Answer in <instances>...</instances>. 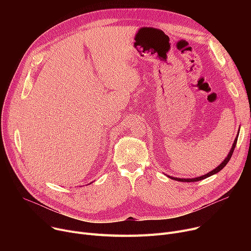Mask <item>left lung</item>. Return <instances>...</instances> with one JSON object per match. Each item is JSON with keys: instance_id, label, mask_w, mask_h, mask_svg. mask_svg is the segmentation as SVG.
<instances>
[{"instance_id": "8db88e82", "label": "left lung", "mask_w": 251, "mask_h": 251, "mask_svg": "<svg viewBox=\"0 0 251 251\" xmlns=\"http://www.w3.org/2000/svg\"><path fill=\"white\" fill-rule=\"evenodd\" d=\"M239 131H240V127H239V130H238V133H237V136H236V138H235V140H234V143H233V146H232V148H231V150H230V151H229V153H228V155L226 156V159L224 160L216 169H214L213 171H210V172H208L207 174H205V175H202V176H200V177H196V178H177V177H172V176H168L169 178H171V179H173V180H176V181H180V182H196V181H201V180H202V179H205V178H207V177H209V176H212V175H215V174H217L218 172H220V171L225 167L227 164H228V162L230 161V159H231V156H232V154H233V151H234V150H235V147H236V143H237V139H238V135H239Z\"/></svg>"}]
</instances>
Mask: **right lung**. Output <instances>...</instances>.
<instances>
[{
	"label": "right lung",
	"instance_id": "add662e5",
	"mask_svg": "<svg viewBox=\"0 0 251 251\" xmlns=\"http://www.w3.org/2000/svg\"><path fill=\"white\" fill-rule=\"evenodd\" d=\"M91 183H92V182H91Z\"/></svg>",
	"mask_w": 251,
	"mask_h": 251
}]
</instances>
